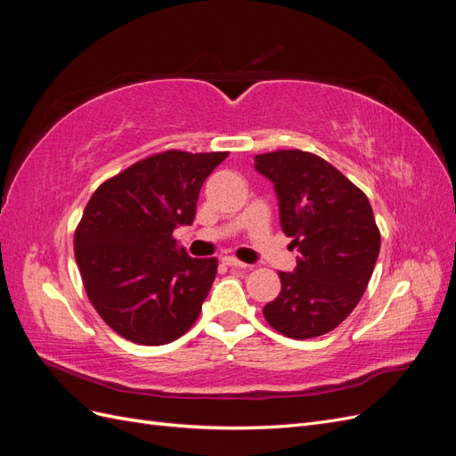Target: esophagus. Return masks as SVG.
I'll list each match as a JSON object with an SVG mask.
<instances>
[{
  "label": "esophagus",
  "instance_id": "obj_1",
  "mask_svg": "<svg viewBox=\"0 0 456 456\" xmlns=\"http://www.w3.org/2000/svg\"><path fill=\"white\" fill-rule=\"evenodd\" d=\"M223 265H226V266H230V268H241V270L247 268L245 262H241V260H238V258H233V256H224V258H223Z\"/></svg>",
  "mask_w": 456,
  "mask_h": 456
}]
</instances>
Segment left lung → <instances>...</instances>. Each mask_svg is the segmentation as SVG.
<instances>
[{"label": "left lung", "instance_id": "left-lung-1", "mask_svg": "<svg viewBox=\"0 0 456 456\" xmlns=\"http://www.w3.org/2000/svg\"><path fill=\"white\" fill-rule=\"evenodd\" d=\"M273 183L280 223L298 249L281 293L265 306L278 333L305 340L338 327L362 300L380 251V230L363 191L323 158L302 150L255 156Z\"/></svg>", "mask_w": 456, "mask_h": 456}]
</instances>
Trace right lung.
I'll return each mask as SVG.
<instances>
[{
	"instance_id": "right-lung-1",
	"label": "right lung",
	"mask_w": 456,
	"mask_h": 456,
	"mask_svg": "<svg viewBox=\"0 0 456 456\" xmlns=\"http://www.w3.org/2000/svg\"><path fill=\"white\" fill-rule=\"evenodd\" d=\"M226 156L159 151L91 196L74 233V255L93 308L123 338L161 346L200 317L218 260L178 251L173 230L194 223L205 178Z\"/></svg>"
}]
</instances>
